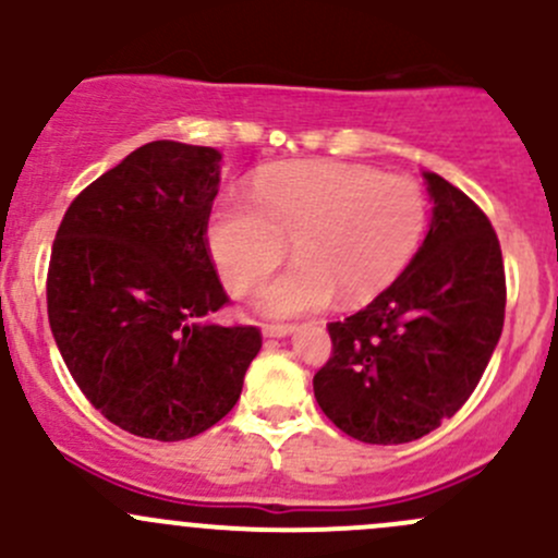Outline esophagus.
Here are the masks:
<instances>
[{"instance_id": "obj_1", "label": "esophagus", "mask_w": 558, "mask_h": 558, "mask_svg": "<svg viewBox=\"0 0 558 558\" xmlns=\"http://www.w3.org/2000/svg\"><path fill=\"white\" fill-rule=\"evenodd\" d=\"M294 329H296L294 324H264L262 335L264 337H286V335H291Z\"/></svg>"}]
</instances>
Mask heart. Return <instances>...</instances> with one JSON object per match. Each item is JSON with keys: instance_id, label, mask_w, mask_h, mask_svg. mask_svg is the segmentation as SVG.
<instances>
[{"instance_id": "heart-1", "label": "heart", "mask_w": 558, "mask_h": 558, "mask_svg": "<svg viewBox=\"0 0 558 558\" xmlns=\"http://www.w3.org/2000/svg\"><path fill=\"white\" fill-rule=\"evenodd\" d=\"M251 202L223 199L207 221V247L232 294H247L283 262L296 264L258 296L267 315L362 305L399 278L426 229L415 180L337 161H289L253 180Z\"/></svg>"}]
</instances>
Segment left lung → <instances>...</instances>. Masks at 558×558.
<instances>
[{
	"label": "left lung",
	"mask_w": 558,
	"mask_h": 558,
	"mask_svg": "<svg viewBox=\"0 0 558 558\" xmlns=\"http://www.w3.org/2000/svg\"><path fill=\"white\" fill-rule=\"evenodd\" d=\"M432 223L404 272L364 311L329 324L331 356L313 391L353 440L399 446L470 399L505 324V264L486 213L424 172Z\"/></svg>",
	"instance_id": "1"
}]
</instances>
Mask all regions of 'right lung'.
<instances>
[{
    "instance_id": "right-lung-1",
    "label": "right lung",
    "mask_w": 558,
    "mask_h": 558,
    "mask_svg": "<svg viewBox=\"0 0 558 558\" xmlns=\"http://www.w3.org/2000/svg\"><path fill=\"white\" fill-rule=\"evenodd\" d=\"M221 154L156 140L83 189L56 232L48 320L66 369L110 424L150 440L202 435L238 404L262 348L223 326L207 247Z\"/></svg>"
}]
</instances>
